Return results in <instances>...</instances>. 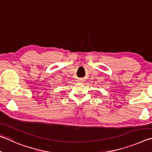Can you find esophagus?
Segmentation results:
<instances>
[{
  "label": "esophagus",
  "mask_w": 152,
  "mask_h": 152,
  "mask_svg": "<svg viewBox=\"0 0 152 152\" xmlns=\"http://www.w3.org/2000/svg\"><path fill=\"white\" fill-rule=\"evenodd\" d=\"M79 82V83H83V79H79V81H78Z\"/></svg>",
  "instance_id": "1"
}]
</instances>
